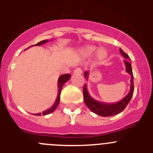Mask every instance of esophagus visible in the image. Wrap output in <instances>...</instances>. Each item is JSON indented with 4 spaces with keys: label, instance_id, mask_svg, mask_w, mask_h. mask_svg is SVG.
Segmentation results:
<instances>
[{
    "label": "esophagus",
    "instance_id": "obj_1",
    "mask_svg": "<svg viewBox=\"0 0 153 153\" xmlns=\"http://www.w3.org/2000/svg\"><path fill=\"white\" fill-rule=\"evenodd\" d=\"M74 74H82V70H81V69L79 68V67H76V68L74 70Z\"/></svg>",
    "mask_w": 153,
    "mask_h": 153
}]
</instances>
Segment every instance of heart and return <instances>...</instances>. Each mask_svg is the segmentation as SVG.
Here are the masks:
<instances>
[{"label": "heart", "instance_id": "b5f03b06", "mask_svg": "<svg viewBox=\"0 0 153 153\" xmlns=\"http://www.w3.org/2000/svg\"><path fill=\"white\" fill-rule=\"evenodd\" d=\"M96 51H97V47H94V46H88V47H86L85 48H83L81 53H82L83 56L88 57V56H92L96 52ZM106 55H107V53H106V51L103 49L99 50L97 52V56L100 60L105 59L106 57Z\"/></svg>", "mask_w": 153, "mask_h": 153}]
</instances>
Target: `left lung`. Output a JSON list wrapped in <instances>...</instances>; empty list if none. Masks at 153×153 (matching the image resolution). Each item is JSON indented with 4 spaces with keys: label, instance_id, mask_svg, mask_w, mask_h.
<instances>
[{
    "label": "left lung",
    "instance_id": "left-lung-1",
    "mask_svg": "<svg viewBox=\"0 0 153 153\" xmlns=\"http://www.w3.org/2000/svg\"><path fill=\"white\" fill-rule=\"evenodd\" d=\"M120 51L122 56L124 58H126V60H124L123 61L124 63H125L126 72L131 76L130 90H129V93L122 100L115 102V103H106V102H100V101L97 100L95 99H93L90 95V93L87 90L86 84H85L84 86H83V100H84L86 106L92 112L99 115V116H100V117H112V116H115V115L123 111L124 109L126 107V106L129 102V101L131 100V98H132L133 92H134L133 74H132L131 63L129 61V57L126 53L123 52L122 49H120ZM88 74L89 71H86L84 73V76L86 79H88Z\"/></svg>",
    "mask_w": 153,
    "mask_h": 153
}]
</instances>
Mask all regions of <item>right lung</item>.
<instances>
[{
  "instance_id": "1",
  "label": "right lung",
  "mask_w": 153,
  "mask_h": 153,
  "mask_svg": "<svg viewBox=\"0 0 153 153\" xmlns=\"http://www.w3.org/2000/svg\"><path fill=\"white\" fill-rule=\"evenodd\" d=\"M48 41H49L48 40H42V41L39 42L38 44H35V45H33V46L43 45V44H46V43H47ZM31 47H32V46H31ZM28 48H29V47H28ZM70 76H70V74H63V75H61L60 77H59V79H58V93H57V97H56V101H55V102L53 103V106H51L50 109H47V110H45V111H44L43 113H42L43 116H45V115L50 114V113H53V112L54 111L55 109H56V108L57 107V106L59 105V102H60V93H61L62 87H63V84H64L66 82H67V81L70 79ZM40 115H41V113H37V114H35V116H40Z\"/></svg>"
}]
</instances>
